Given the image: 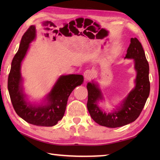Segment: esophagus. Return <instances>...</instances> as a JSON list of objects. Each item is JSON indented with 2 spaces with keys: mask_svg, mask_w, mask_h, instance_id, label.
<instances>
[{
  "mask_svg": "<svg viewBox=\"0 0 160 160\" xmlns=\"http://www.w3.org/2000/svg\"><path fill=\"white\" fill-rule=\"evenodd\" d=\"M92 76H93V72H92V71L88 69V70H86L85 71H84V78H85L86 80H90L91 78H92Z\"/></svg>",
  "mask_w": 160,
  "mask_h": 160,
  "instance_id": "esophagus-1",
  "label": "esophagus"
}]
</instances>
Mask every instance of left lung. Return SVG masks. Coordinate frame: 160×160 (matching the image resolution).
<instances>
[{
	"instance_id": "1",
	"label": "left lung",
	"mask_w": 160,
	"mask_h": 160,
	"mask_svg": "<svg viewBox=\"0 0 160 160\" xmlns=\"http://www.w3.org/2000/svg\"><path fill=\"white\" fill-rule=\"evenodd\" d=\"M124 58L133 59L137 71L135 87L113 113H106L98 107L102 94L98 84H87V108L91 118L101 126L108 128L120 127L134 122L140 115L150 93L149 66L142 44L136 38H131Z\"/></svg>"
}]
</instances>
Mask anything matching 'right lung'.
I'll list each match as a JSON object with an SVG mask.
<instances>
[{"label": "right lung", "instance_id": "obj_1", "mask_svg": "<svg viewBox=\"0 0 160 160\" xmlns=\"http://www.w3.org/2000/svg\"><path fill=\"white\" fill-rule=\"evenodd\" d=\"M36 28L30 26L22 37L19 49L13 57L8 77V91L13 107L18 115L29 124L41 127H53L64 116L68 98L76 87L82 84V75L62 76L47 95L45 105L32 106L27 102L22 92L20 65L29 47L36 38Z\"/></svg>", "mask_w": 160, "mask_h": 160}]
</instances>
